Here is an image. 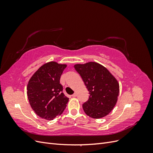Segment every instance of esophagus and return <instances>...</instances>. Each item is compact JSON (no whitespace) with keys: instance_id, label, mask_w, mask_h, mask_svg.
<instances>
[{"instance_id":"obj_1","label":"esophagus","mask_w":153,"mask_h":153,"mask_svg":"<svg viewBox=\"0 0 153 153\" xmlns=\"http://www.w3.org/2000/svg\"><path fill=\"white\" fill-rule=\"evenodd\" d=\"M76 96H77L76 93H74V94L72 95V96H73V97H76Z\"/></svg>"}]
</instances>
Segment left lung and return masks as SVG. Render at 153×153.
<instances>
[{"mask_svg": "<svg viewBox=\"0 0 153 153\" xmlns=\"http://www.w3.org/2000/svg\"><path fill=\"white\" fill-rule=\"evenodd\" d=\"M74 67L89 92V99L82 105L85 113L94 119L106 116L117 103L119 92L117 80L107 69L97 62L75 64Z\"/></svg>", "mask_w": 153, "mask_h": 153, "instance_id": "left-lung-1", "label": "left lung"}]
</instances>
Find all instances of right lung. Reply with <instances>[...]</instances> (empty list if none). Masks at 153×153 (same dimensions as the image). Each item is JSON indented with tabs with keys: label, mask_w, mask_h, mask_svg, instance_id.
<instances>
[{
	"label": "right lung",
	"mask_w": 153,
	"mask_h": 153,
	"mask_svg": "<svg viewBox=\"0 0 153 153\" xmlns=\"http://www.w3.org/2000/svg\"><path fill=\"white\" fill-rule=\"evenodd\" d=\"M66 64L50 62L41 66L27 85V96L32 110L40 117L53 120L61 115L69 101L62 92L60 78Z\"/></svg>",
	"instance_id": "obj_1"
}]
</instances>
